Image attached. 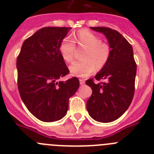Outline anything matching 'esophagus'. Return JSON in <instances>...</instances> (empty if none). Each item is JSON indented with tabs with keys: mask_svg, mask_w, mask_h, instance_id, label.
<instances>
[{
	"mask_svg": "<svg viewBox=\"0 0 154 154\" xmlns=\"http://www.w3.org/2000/svg\"><path fill=\"white\" fill-rule=\"evenodd\" d=\"M79 82H80V85H83V84L85 83V79H80Z\"/></svg>",
	"mask_w": 154,
	"mask_h": 154,
	"instance_id": "1",
	"label": "esophagus"
}]
</instances>
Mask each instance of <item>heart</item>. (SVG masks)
<instances>
[{
	"label": "heart",
	"mask_w": 154,
	"mask_h": 154,
	"mask_svg": "<svg viewBox=\"0 0 154 154\" xmlns=\"http://www.w3.org/2000/svg\"><path fill=\"white\" fill-rule=\"evenodd\" d=\"M84 48L82 60L76 61L69 66L72 75L86 77L96 69L100 70L109 62L111 49L108 44L101 42L100 38L92 31L82 29L72 36V39L65 38L59 45V51L65 62H71L74 58L75 46Z\"/></svg>",
	"instance_id": "1"
}]
</instances>
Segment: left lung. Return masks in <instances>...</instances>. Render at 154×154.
Instances as JSON below:
<instances>
[{"mask_svg":"<svg viewBox=\"0 0 154 154\" xmlns=\"http://www.w3.org/2000/svg\"><path fill=\"white\" fill-rule=\"evenodd\" d=\"M90 28L106 37L111 55L105 67L95 76L97 81L105 82L96 84L90 79L85 82L92 90L87 100V111L95 120L109 123L120 117L133 100L137 64L131 45L119 32L105 27Z\"/></svg>","mask_w":154,"mask_h":154,"instance_id":"obj_1","label":"left lung"}]
</instances>
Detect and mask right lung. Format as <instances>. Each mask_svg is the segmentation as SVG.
Instances as JSON below:
<instances>
[{
	"instance_id": "1",
	"label": "right lung",
	"mask_w": 154,
	"mask_h": 154,
	"mask_svg": "<svg viewBox=\"0 0 154 154\" xmlns=\"http://www.w3.org/2000/svg\"><path fill=\"white\" fill-rule=\"evenodd\" d=\"M70 29L41 28L24 41L17 58L20 96L29 112L43 122L62 119L69 98L79 87L76 77L58 82L69 73L58 48Z\"/></svg>"
}]
</instances>
